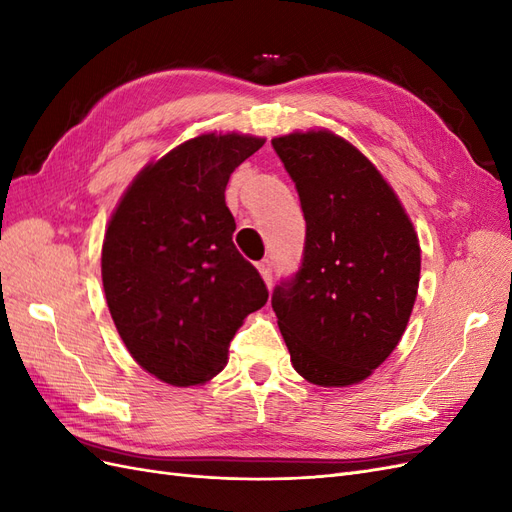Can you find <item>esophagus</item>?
I'll return each mask as SVG.
<instances>
[{
    "label": "esophagus",
    "mask_w": 512,
    "mask_h": 512,
    "mask_svg": "<svg viewBox=\"0 0 512 512\" xmlns=\"http://www.w3.org/2000/svg\"><path fill=\"white\" fill-rule=\"evenodd\" d=\"M258 271H260V275H262V280H265L267 286L271 288V284H273V260H271V258L260 260V262H258Z\"/></svg>",
    "instance_id": "1"
}]
</instances>
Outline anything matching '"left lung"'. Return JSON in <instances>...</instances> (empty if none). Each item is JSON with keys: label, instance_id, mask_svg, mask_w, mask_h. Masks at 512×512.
Segmentation results:
<instances>
[{"label": "left lung", "instance_id": "obj_1", "mask_svg": "<svg viewBox=\"0 0 512 512\" xmlns=\"http://www.w3.org/2000/svg\"><path fill=\"white\" fill-rule=\"evenodd\" d=\"M305 218L301 267L271 305L299 374L320 386L365 380L410 320L421 247L376 166L327 130L271 141Z\"/></svg>", "mask_w": 512, "mask_h": 512}]
</instances>
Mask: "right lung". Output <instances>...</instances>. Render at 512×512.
Returning a JSON list of instances; mask_svg holds the SVG:
<instances>
[{
    "mask_svg": "<svg viewBox=\"0 0 512 512\" xmlns=\"http://www.w3.org/2000/svg\"><path fill=\"white\" fill-rule=\"evenodd\" d=\"M265 138L200 134L141 170L102 245V284L134 361L173 386L211 380L230 339L269 299L232 243L226 185Z\"/></svg>",
    "mask_w": 512,
    "mask_h": 512,
    "instance_id": "1",
    "label": "right lung"
}]
</instances>
